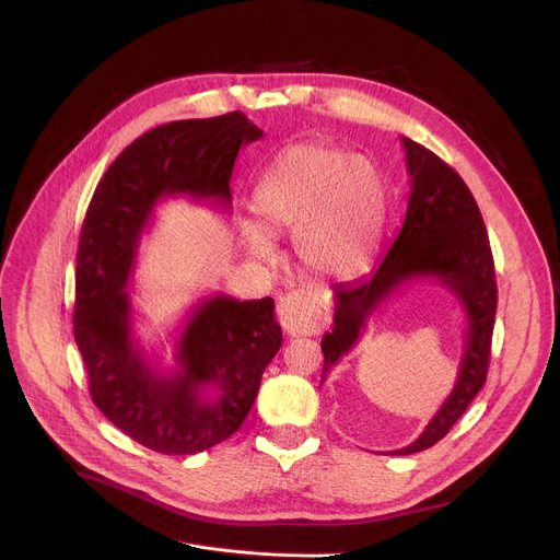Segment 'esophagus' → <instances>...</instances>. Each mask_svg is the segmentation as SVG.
I'll return each instance as SVG.
<instances>
[{
  "mask_svg": "<svg viewBox=\"0 0 560 560\" xmlns=\"http://www.w3.org/2000/svg\"><path fill=\"white\" fill-rule=\"evenodd\" d=\"M277 316L281 328L292 337L312 335L322 328V310H318L316 301L303 290L279 296Z\"/></svg>",
  "mask_w": 560,
  "mask_h": 560,
  "instance_id": "esophagus-1",
  "label": "esophagus"
}]
</instances>
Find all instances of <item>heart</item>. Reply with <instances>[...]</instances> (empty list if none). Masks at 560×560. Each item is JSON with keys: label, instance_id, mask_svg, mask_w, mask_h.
<instances>
[{"label": "heart", "instance_id": "heart-1", "mask_svg": "<svg viewBox=\"0 0 560 560\" xmlns=\"http://www.w3.org/2000/svg\"><path fill=\"white\" fill-rule=\"evenodd\" d=\"M385 210V184L368 156L305 141L283 150L259 177L255 221L242 223V242L257 261H272V236L294 232V253L305 270L348 279L370 264Z\"/></svg>", "mask_w": 560, "mask_h": 560}]
</instances>
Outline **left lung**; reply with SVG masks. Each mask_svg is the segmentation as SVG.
Here are the masks:
<instances>
[{"label":"left lung","instance_id":"obj_1","mask_svg":"<svg viewBox=\"0 0 560 560\" xmlns=\"http://www.w3.org/2000/svg\"><path fill=\"white\" fill-rule=\"evenodd\" d=\"M401 143L410 175L406 219L370 277L332 285L335 326L322 339V383L341 357L357 346L368 318L392 292L415 279H436L450 290L465 314L456 383L421 436L408 447L389 452L406 456L441 441L483 387L499 290L488 230L469 188L432 150L408 137H401Z\"/></svg>","mask_w":560,"mask_h":560}]
</instances>
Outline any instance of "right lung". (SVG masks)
Returning a JSON list of instances; mask_svg holds the SVG:
<instances>
[{"label":"right lung","mask_w":560,"mask_h":560,"mask_svg":"<svg viewBox=\"0 0 560 560\" xmlns=\"http://www.w3.org/2000/svg\"><path fill=\"white\" fill-rule=\"evenodd\" d=\"M264 137L244 113L182 119L135 139L106 171L77 250L74 341L95 406L159 454H197L242 428L283 335L270 296L201 299L175 341V368L135 339L128 281L154 208L168 197L232 206L238 148Z\"/></svg>","instance_id":"add662e5"}]
</instances>
